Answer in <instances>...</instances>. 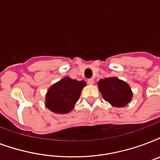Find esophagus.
Returning a JSON list of instances; mask_svg holds the SVG:
<instances>
[{
    "instance_id": "34e87169",
    "label": "esophagus",
    "mask_w": 160,
    "mask_h": 160,
    "mask_svg": "<svg viewBox=\"0 0 160 160\" xmlns=\"http://www.w3.org/2000/svg\"><path fill=\"white\" fill-rule=\"evenodd\" d=\"M88 84H89V85H93V84H94L93 79H90V80H88Z\"/></svg>"
}]
</instances>
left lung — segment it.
<instances>
[{
  "mask_svg": "<svg viewBox=\"0 0 160 160\" xmlns=\"http://www.w3.org/2000/svg\"><path fill=\"white\" fill-rule=\"evenodd\" d=\"M97 85L103 99L112 107H126L132 99V91L130 85L118 78L101 79Z\"/></svg>",
  "mask_w": 160,
  "mask_h": 160,
  "instance_id": "obj_1",
  "label": "left lung"
}]
</instances>
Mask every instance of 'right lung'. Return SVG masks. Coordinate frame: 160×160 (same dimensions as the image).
Here are the masks:
<instances>
[{
    "label": "right lung",
    "instance_id": "add662e5",
    "mask_svg": "<svg viewBox=\"0 0 160 160\" xmlns=\"http://www.w3.org/2000/svg\"><path fill=\"white\" fill-rule=\"evenodd\" d=\"M86 85L84 80L64 77L48 88L45 96L46 108L57 114H66L74 109L80 99L83 88Z\"/></svg>",
    "mask_w": 160,
    "mask_h": 160
}]
</instances>
